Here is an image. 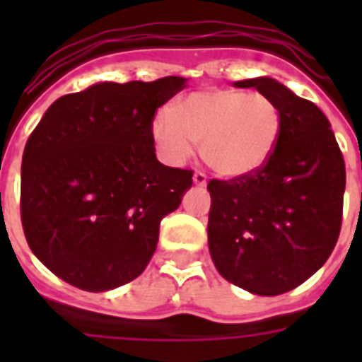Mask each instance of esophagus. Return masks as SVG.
Masks as SVG:
<instances>
[{
    "label": "esophagus",
    "mask_w": 362,
    "mask_h": 362,
    "mask_svg": "<svg viewBox=\"0 0 362 362\" xmlns=\"http://www.w3.org/2000/svg\"><path fill=\"white\" fill-rule=\"evenodd\" d=\"M193 184L199 187L206 186V175H204V173H201V170H197V173L193 175Z\"/></svg>",
    "instance_id": "obj_1"
}]
</instances>
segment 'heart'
Segmentation results:
<instances>
[{
	"label": "heart",
	"instance_id": "obj_1",
	"mask_svg": "<svg viewBox=\"0 0 362 362\" xmlns=\"http://www.w3.org/2000/svg\"><path fill=\"white\" fill-rule=\"evenodd\" d=\"M284 116L274 99L242 90H201L152 122V141L169 165H184L201 141L204 163L226 178L253 175L280 142Z\"/></svg>",
	"mask_w": 362,
	"mask_h": 362
}]
</instances>
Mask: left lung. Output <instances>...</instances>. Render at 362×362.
<instances>
[{"mask_svg":"<svg viewBox=\"0 0 362 362\" xmlns=\"http://www.w3.org/2000/svg\"><path fill=\"white\" fill-rule=\"evenodd\" d=\"M235 86L274 99L284 129L263 169L209 182L210 255L227 281L274 297L308 280L337 246L346 165L331 124L312 101L270 76Z\"/></svg>","mask_w":362,"mask_h":362,"instance_id":"8db88e82","label":"left lung"}]
</instances>
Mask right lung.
Segmentation results:
<instances>
[{
	"label": "right lung",
	"instance_id": "obj_1",
	"mask_svg": "<svg viewBox=\"0 0 362 362\" xmlns=\"http://www.w3.org/2000/svg\"><path fill=\"white\" fill-rule=\"evenodd\" d=\"M184 76L99 82L56 99L25 142L20 216L31 252L71 286L101 293L142 274L159 223L193 173L156 158V110Z\"/></svg>",
	"mask_w": 362,
	"mask_h": 362
}]
</instances>
